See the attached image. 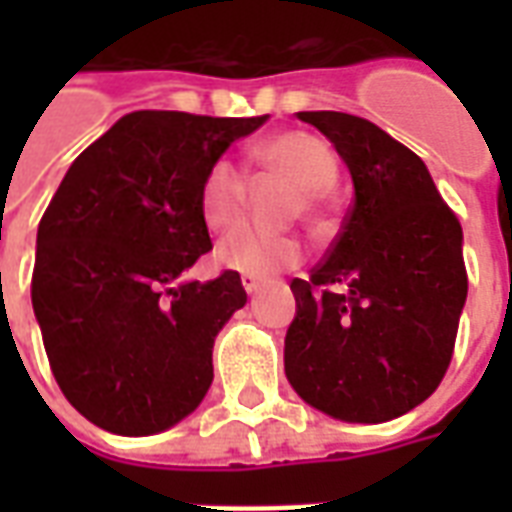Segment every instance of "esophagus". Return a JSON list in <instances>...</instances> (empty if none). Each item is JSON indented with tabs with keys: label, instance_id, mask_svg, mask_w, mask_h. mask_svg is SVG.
I'll use <instances>...</instances> for the list:
<instances>
[{
	"label": "esophagus",
	"instance_id": "34e87169",
	"mask_svg": "<svg viewBox=\"0 0 512 512\" xmlns=\"http://www.w3.org/2000/svg\"><path fill=\"white\" fill-rule=\"evenodd\" d=\"M241 285H244L246 293L252 296V293H257V290H260V285H263V282H260L257 277H252V274H244V277H241Z\"/></svg>",
	"mask_w": 512,
	"mask_h": 512
}]
</instances>
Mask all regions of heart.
<instances>
[{"label":"heart","mask_w":512,"mask_h":512,"mask_svg":"<svg viewBox=\"0 0 512 512\" xmlns=\"http://www.w3.org/2000/svg\"><path fill=\"white\" fill-rule=\"evenodd\" d=\"M249 158L260 167L277 172L296 186L290 197L288 211H312L326 191L337 183V156L332 147L307 131H285L268 136L260 145L249 150ZM244 175L227 158H216L205 169L200 183V216L208 230H224L241 216L244 208ZM213 260L222 268L268 277L285 268L296 266L301 260L299 238L282 230H263L255 224H238L230 233L219 238L213 249Z\"/></svg>","instance_id":"obj_1"}]
</instances>
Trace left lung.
<instances>
[{
  "mask_svg": "<svg viewBox=\"0 0 512 512\" xmlns=\"http://www.w3.org/2000/svg\"><path fill=\"white\" fill-rule=\"evenodd\" d=\"M340 153L354 205L310 279H293L285 376L345 422H386L447 373L466 304L463 230L425 161L365 117L299 112Z\"/></svg>",
  "mask_w": 512,
  "mask_h": 512,
  "instance_id": "left-lung-1",
  "label": "left lung"
}]
</instances>
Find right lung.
Returning <instances> with one entry per match:
<instances>
[{"instance_id":"1","label":"right lung","mask_w":512,"mask_h":512,"mask_svg":"<svg viewBox=\"0 0 512 512\" xmlns=\"http://www.w3.org/2000/svg\"><path fill=\"white\" fill-rule=\"evenodd\" d=\"M263 117L131 112L76 158L38 224L32 310L51 373L120 436L172 428L213 381V340L246 304L238 271L180 274L211 249L205 169Z\"/></svg>"}]
</instances>
